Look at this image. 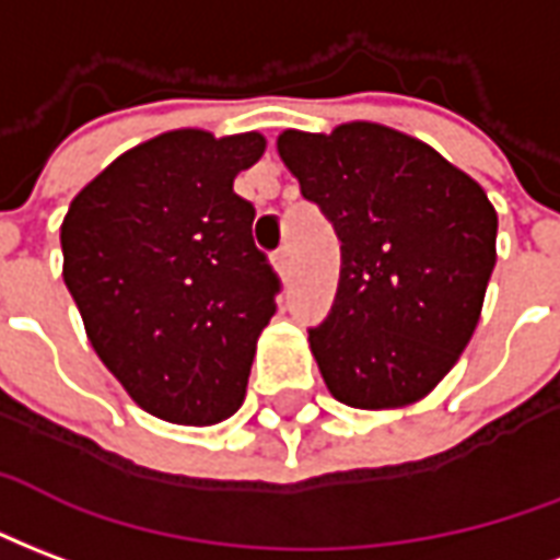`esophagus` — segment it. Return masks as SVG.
I'll return each instance as SVG.
<instances>
[{
	"mask_svg": "<svg viewBox=\"0 0 560 560\" xmlns=\"http://www.w3.org/2000/svg\"><path fill=\"white\" fill-rule=\"evenodd\" d=\"M275 268L280 271V277H289V271H292V253H289V247H280L275 253Z\"/></svg>",
	"mask_w": 560,
	"mask_h": 560,
	"instance_id": "esophagus-1",
	"label": "esophagus"
}]
</instances>
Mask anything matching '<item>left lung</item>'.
Segmentation results:
<instances>
[{"label":"left lung","instance_id":"left-lung-1","mask_svg":"<svg viewBox=\"0 0 560 560\" xmlns=\"http://www.w3.org/2000/svg\"><path fill=\"white\" fill-rule=\"evenodd\" d=\"M277 151L340 238V283L310 349L334 397L399 409L451 373L495 268L498 214L471 175L373 121L283 130Z\"/></svg>","mask_w":560,"mask_h":560}]
</instances>
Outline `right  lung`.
<instances>
[{"mask_svg": "<svg viewBox=\"0 0 560 560\" xmlns=\"http://www.w3.org/2000/svg\"><path fill=\"white\" fill-rule=\"evenodd\" d=\"M262 133L170 130L109 163L62 223L65 285L89 342L154 418L208 427L238 411L280 277L232 190Z\"/></svg>", "mask_w": 560, "mask_h": 560, "instance_id": "add662e5", "label": "right lung"}]
</instances>
